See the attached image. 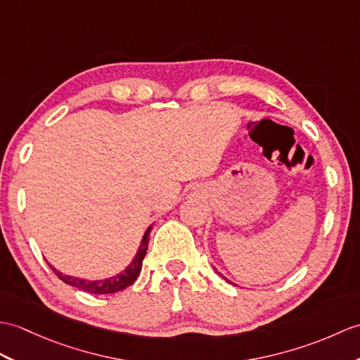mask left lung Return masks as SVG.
Returning a JSON list of instances; mask_svg holds the SVG:
<instances>
[{
    "label": "left lung",
    "mask_w": 360,
    "mask_h": 360,
    "mask_svg": "<svg viewBox=\"0 0 360 360\" xmlns=\"http://www.w3.org/2000/svg\"><path fill=\"white\" fill-rule=\"evenodd\" d=\"M216 273H218V270H216ZM218 274H219V276H221V278H222V279H225V281H227V282H230V281H229V279H227V278H224V276H222V274H221V273H218ZM230 283H231V282H230Z\"/></svg>",
    "instance_id": "1"
}]
</instances>
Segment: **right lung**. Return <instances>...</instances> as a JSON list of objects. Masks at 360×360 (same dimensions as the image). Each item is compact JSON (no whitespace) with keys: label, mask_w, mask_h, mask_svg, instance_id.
<instances>
[{"label":"right lung","mask_w":360,"mask_h":360,"mask_svg":"<svg viewBox=\"0 0 360 360\" xmlns=\"http://www.w3.org/2000/svg\"><path fill=\"white\" fill-rule=\"evenodd\" d=\"M150 230H152V225L146 230L144 236L141 239V244L138 252L133 257V261L127 265V269L122 270L121 273L112 276V278L107 279H98V281H90V279H81V278H73V276L64 274L61 271H58L55 266L50 265V269L53 270V273L60 278L63 282H65L67 285L77 287L82 291H87V293L91 295H110V293H116V291L125 290L127 287H130L133 282L136 281L138 274L142 269V261H144L146 253H147V247H148V236H150Z\"/></svg>","instance_id":"obj_1"}]
</instances>
